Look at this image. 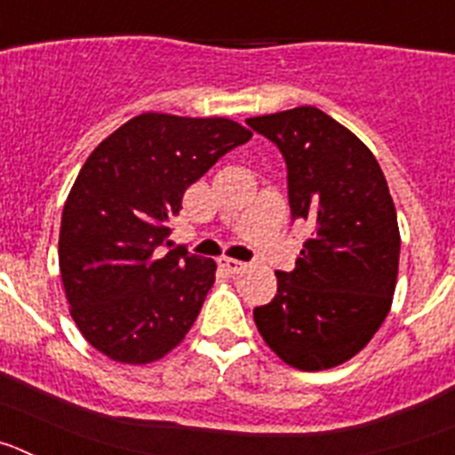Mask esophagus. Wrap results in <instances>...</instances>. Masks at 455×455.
<instances>
[{"mask_svg":"<svg viewBox=\"0 0 455 455\" xmlns=\"http://www.w3.org/2000/svg\"><path fill=\"white\" fill-rule=\"evenodd\" d=\"M219 267L228 273H241L246 271L248 264L239 262V259H232V257H219Z\"/></svg>","mask_w":455,"mask_h":455,"instance_id":"obj_1","label":"esophagus"}]
</instances>
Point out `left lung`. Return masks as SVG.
<instances>
[{
    "instance_id": "obj_1",
    "label": "left lung",
    "mask_w": 455,
    "mask_h": 455,
    "mask_svg": "<svg viewBox=\"0 0 455 455\" xmlns=\"http://www.w3.org/2000/svg\"><path fill=\"white\" fill-rule=\"evenodd\" d=\"M287 162L289 207L309 225L296 268L255 325L283 363L323 371L367 347L392 307L401 235L387 180L363 140L316 107L248 118Z\"/></svg>"
}]
</instances>
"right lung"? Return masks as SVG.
Returning <instances> with one entry per match:
<instances>
[{"mask_svg":"<svg viewBox=\"0 0 455 455\" xmlns=\"http://www.w3.org/2000/svg\"><path fill=\"white\" fill-rule=\"evenodd\" d=\"M252 132L230 118L140 114L100 143L63 207L59 268L92 348L150 364L178 347L216 280V262L168 251L184 191Z\"/></svg>","mask_w":455,"mask_h":455,"instance_id":"right-lung-1","label":"right lung"}]
</instances>
